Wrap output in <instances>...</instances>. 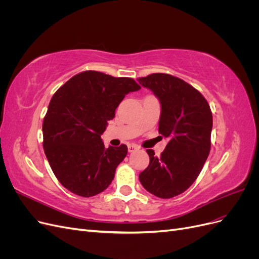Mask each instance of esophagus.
<instances>
[{"label": "esophagus", "instance_id": "obj_1", "mask_svg": "<svg viewBox=\"0 0 259 259\" xmlns=\"http://www.w3.org/2000/svg\"><path fill=\"white\" fill-rule=\"evenodd\" d=\"M127 149H128V152H135V151L139 150V147L137 145L132 144V145L127 146Z\"/></svg>", "mask_w": 259, "mask_h": 259}]
</instances>
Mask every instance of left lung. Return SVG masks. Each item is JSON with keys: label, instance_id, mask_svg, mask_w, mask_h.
<instances>
[{"label": "left lung", "instance_id": "obj_1", "mask_svg": "<svg viewBox=\"0 0 259 259\" xmlns=\"http://www.w3.org/2000/svg\"><path fill=\"white\" fill-rule=\"evenodd\" d=\"M138 82L159 99V133L169 139L159 158L148 149L150 162L139 180L155 197L174 198L194 183L209 154L210 108L199 91L179 77L153 73Z\"/></svg>", "mask_w": 259, "mask_h": 259}]
</instances>
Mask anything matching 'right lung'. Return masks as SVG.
I'll list each match as a JSON object with an SVG mask.
<instances>
[{
    "instance_id": "obj_1",
    "label": "right lung",
    "mask_w": 259,
    "mask_h": 259,
    "mask_svg": "<svg viewBox=\"0 0 259 259\" xmlns=\"http://www.w3.org/2000/svg\"><path fill=\"white\" fill-rule=\"evenodd\" d=\"M138 90L131 77L84 71L54 94L43 121V147L66 189L90 198L112 183L127 147L105 148L101 135L125 95Z\"/></svg>"
}]
</instances>
